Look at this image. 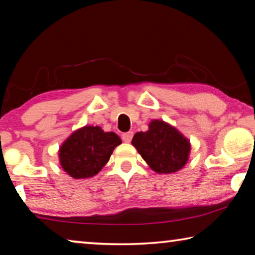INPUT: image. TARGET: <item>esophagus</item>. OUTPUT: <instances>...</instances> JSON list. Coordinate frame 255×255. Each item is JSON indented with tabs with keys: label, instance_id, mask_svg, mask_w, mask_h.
Wrapping results in <instances>:
<instances>
[{
	"label": "esophagus",
	"instance_id": "1",
	"mask_svg": "<svg viewBox=\"0 0 255 255\" xmlns=\"http://www.w3.org/2000/svg\"><path fill=\"white\" fill-rule=\"evenodd\" d=\"M132 136H133L132 131L125 132V133H123V140L125 141V143H130L131 139H132Z\"/></svg>",
	"mask_w": 255,
	"mask_h": 255
}]
</instances>
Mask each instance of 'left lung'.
<instances>
[{"label": "left lung", "instance_id": "1", "mask_svg": "<svg viewBox=\"0 0 255 255\" xmlns=\"http://www.w3.org/2000/svg\"><path fill=\"white\" fill-rule=\"evenodd\" d=\"M131 144L150 169L164 174L182 169L191 148L187 138L163 120H153L147 131L136 132Z\"/></svg>", "mask_w": 255, "mask_h": 255}]
</instances>
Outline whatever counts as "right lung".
<instances>
[{
	"instance_id": "add662e5",
	"label": "right lung",
	"mask_w": 255,
	"mask_h": 255,
	"mask_svg": "<svg viewBox=\"0 0 255 255\" xmlns=\"http://www.w3.org/2000/svg\"><path fill=\"white\" fill-rule=\"evenodd\" d=\"M120 144L122 139L115 132H105L98 126L82 127L60 146L59 163L72 178H91L101 171Z\"/></svg>"
}]
</instances>
